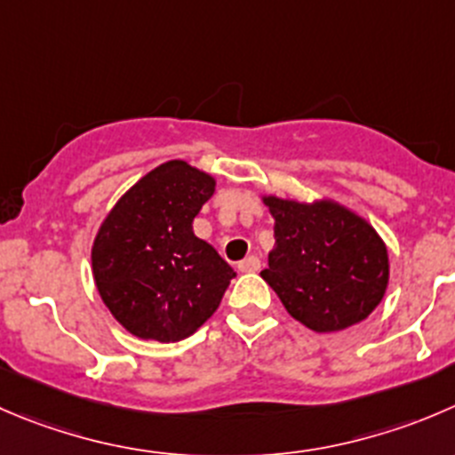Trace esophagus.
<instances>
[{"label": "esophagus", "mask_w": 455, "mask_h": 455, "mask_svg": "<svg viewBox=\"0 0 455 455\" xmlns=\"http://www.w3.org/2000/svg\"><path fill=\"white\" fill-rule=\"evenodd\" d=\"M259 267H262V262H259L258 255H249V258H244L237 264V268H240L242 273H255L259 271Z\"/></svg>", "instance_id": "1"}]
</instances>
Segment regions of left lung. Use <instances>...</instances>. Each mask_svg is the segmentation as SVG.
Masks as SVG:
<instances>
[{
    "label": "left lung",
    "mask_w": 455,
    "mask_h": 455,
    "mask_svg": "<svg viewBox=\"0 0 455 455\" xmlns=\"http://www.w3.org/2000/svg\"><path fill=\"white\" fill-rule=\"evenodd\" d=\"M275 246L259 275L289 315L315 333L354 326L385 298L389 255L376 228L333 200L264 196Z\"/></svg>",
    "instance_id": "1"
}]
</instances>
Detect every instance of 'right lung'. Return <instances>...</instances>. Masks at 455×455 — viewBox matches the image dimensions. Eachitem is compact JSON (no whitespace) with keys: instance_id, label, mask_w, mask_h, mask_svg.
<instances>
[{"instance_id":"right-lung-1","label":"right lung","mask_w":455,"mask_h":455,"mask_svg":"<svg viewBox=\"0 0 455 455\" xmlns=\"http://www.w3.org/2000/svg\"><path fill=\"white\" fill-rule=\"evenodd\" d=\"M213 191L215 178L171 160L133 184L101 222L91 251L92 277L129 333L178 342L222 302L235 271L193 233Z\"/></svg>"}]
</instances>
